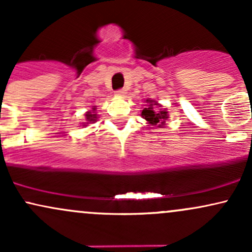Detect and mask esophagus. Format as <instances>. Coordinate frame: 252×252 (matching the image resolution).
<instances>
[{
    "label": "esophagus",
    "instance_id": "34e87169",
    "mask_svg": "<svg viewBox=\"0 0 252 252\" xmlns=\"http://www.w3.org/2000/svg\"><path fill=\"white\" fill-rule=\"evenodd\" d=\"M126 94V89H120V90H117L116 91V94L117 96H124V94Z\"/></svg>",
    "mask_w": 252,
    "mask_h": 252
}]
</instances>
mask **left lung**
<instances>
[{"mask_svg": "<svg viewBox=\"0 0 252 252\" xmlns=\"http://www.w3.org/2000/svg\"><path fill=\"white\" fill-rule=\"evenodd\" d=\"M147 108L142 110V117L146 121L152 124V126H156V128H162L166 123V120L168 118V112L164 111V110H158L155 105H158V103H155L154 100L147 99Z\"/></svg>", "mask_w": 252, "mask_h": 252, "instance_id": "8db88e82", "label": "left lung"}]
</instances>
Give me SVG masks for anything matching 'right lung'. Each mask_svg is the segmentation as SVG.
<instances>
[{
	"label": "right lung",
	"mask_w": 252,
	"mask_h": 252,
	"mask_svg": "<svg viewBox=\"0 0 252 252\" xmlns=\"http://www.w3.org/2000/svg\"><path fill=\"white\" fill-rule=\"evenodd\" d=\"M97 114H96V108H92L91 111H88L85 114V124H91L97 122Z\"/></svg>",
	"instance_id": "right-lung-1"
}]
</instances>
